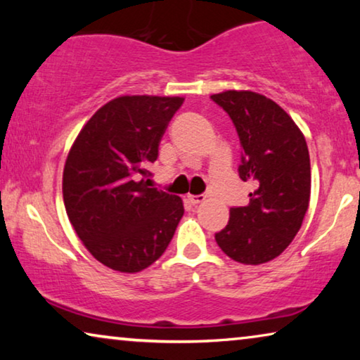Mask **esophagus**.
<instances>
[{
	"label": "esophagus",
	"instance_id": "1",
	"mask_svg": "<svg viewBox=\"0 0 360 360\" xmlns=\"http://www.w3.org/2000/svg\"><path fill=\"white\" fill-rule=\"evenodd\" d=\"M186 200H188V203L191 206H198L200 203H203V201L206 200L205 195H188L186 196Z\"/></svg>",
	"mask_w": 360,
	"mask_h": 360
}]
</instances>
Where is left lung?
I'll list each match as a JSON object with an SVG mask.
<instances>
[{"instance_id":"1","label":"left lung","mask_w":360,"mask_h":360,"mask_svg":"<svg viewBox=\"0 0 360 360\" xmlns=\"http://www.w3.org/2000/svg\"><path fill=\"white\" fill-rule=\"evenodd\" d=\"M233 121L240 147L239 176L255 190L245 206H233L214 234L236 262L259 265L283 252L302 228L309 205L311 167L304 136L277 103L254 91L211 96Z\"/></svg>"}]
</instances>
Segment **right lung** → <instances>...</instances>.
Returning a JSON list of instances; mask_svg holds the SVG:
<instances>
[{"label":"right lung","instance_id":"right-lung-1","mask_svg":"<svg viewBox=\"0 0 360 360\" xmlns=\"http://www.w3.org/2000/svg\"><path fill=\"white\" fill-rule=\"evenodd\" d=\"M179 96H120L100 108L80 131L63 169V203L93 257L117 272L154 264L184 216L176 195L149 188L141 176L159 155Z\"/></svg>","mask_w":360,"mask_h":360}]
</instances>
